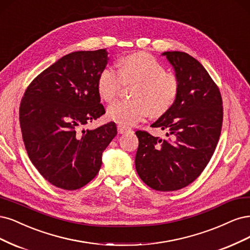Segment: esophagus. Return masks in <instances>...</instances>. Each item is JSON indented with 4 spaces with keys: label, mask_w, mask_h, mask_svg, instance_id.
<instances>
[{
    "label": "esophagus",
    "mask_w": 250,
    "mask_h": 250,
    "mask_svg": "<svg viewBox=\"0 0 250 250\" xmlns=\"http://www.w3.org/2000/svg\"><path fill=\"white\" fill-rule=\"evenodd\" d=\"M127 131V127H125V126H123V125H117V132H118V134H124V133H125Z\"/></svg>",
    "instance_id": "esophagus-1"
}]
</instances>
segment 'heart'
Returning a JSON list of instances; mask_svg holds the SVG:
<instances>
[{
  "instance_id": "b5f03b06",
  "label": "heart",
  "mask_w": 250,
  "mask_h": 250,
  "mask_svg": "<svg viewBox=\"0 0 250 250\" xmlns=\"http://www.w3.org/2000/svg\"><path fill=\"white\" fill-rule=\"evenodd\" d=\"M118 72L104 68L99 75L98 88L101 99L110 102L115 98L122 79L135 81L132 85V100H117L107 109V117L123 126L139 123L148 113L162 114L173 104L179 91L176 77L166 72L164 66L151 55L138 52L119 60Z\"/></svg>"
}]
</instances>
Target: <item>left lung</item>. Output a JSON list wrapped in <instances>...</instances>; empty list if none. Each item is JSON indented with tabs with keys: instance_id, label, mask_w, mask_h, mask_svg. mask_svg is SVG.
I'll use <instances>...</instances> for the list:
<instances>
[{
	"instance_id": "left-lung-1",
	"label": "left lung",
	"mask_w": 250,
	"mask_h": 250,
	"mask_svg": "<svg viewBox=\"0 0 250 250\" xmlns=\"http://www.w3.org/2000/svg\"><path fill=\"white\" fill-rule=\"evenodd\" d=\"M179 82L173 104L150 126L166 138L137 131L135 157L140 179L158 191L188 186L203 172L214 154L222 126L221 94L201 64L183 52H164Z\"/></svg>"
}]
</instances>
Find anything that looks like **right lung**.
<instances>
[{
    "mask_svg": "<svg viewBox=\"0 0 250 250\" xmlns=\"http://www.w3.org/2000/svg\"><path fill=\"white\" fill-rule=\"evenodd\" d=\"M108 52L63 56L27 88L20 107L23 143L32 164L54 186L76 190L99 173L103 151L117 134L114 123L84 126L104 113L96 83Z\"/></svg>",
    "mask_w": 250,
    "mask_h": 250,
    "instance_id": "obj_1",
    "label": "right lung"
}]
</instances>
